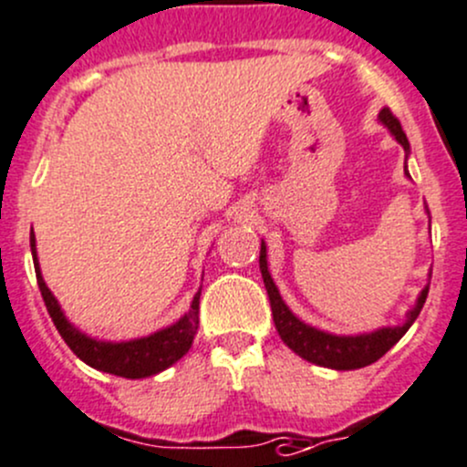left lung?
<instances>
[{
  "instance_id": "8db88e82",
  "label": "left lung",
  "mask_w": 467,
  "mask_h": 467,
  "mask_svg": "<svg viewBox=\"0 0 467 467\" xmlns=\"http://www.w3.org/2000/svg\"><path fill=\"white\" fill-rule=\"evenodd\" d=\"M379 121L390 130L395 140L402 144V149L409 153V140L404 135L402 126H400L398 117L389 110V108H381ZM404 173L409 176L407 164H404ZM430 212V210H427ZM260 271L264 277V286H266L268 300H271V312H273V323H275L277 334H280L282 341L291 348L298 357L312 361L317 366H325V368L334 370H357L364 368V366L375 364L379 357H384L400 338L407 334V329L411 327L413 321L420 314L422 305H425L427 294H430V285L420 291L413 309L407 312V321L402 325H395V327H379L375 332L368 334H357V337H338V334L323 332V329L312 327V325L303 323L282 300L280 291H277L275 282H273L271 273H268L266 264V246L262 242L260 251Z\"/></svg>"
}]
</instances>
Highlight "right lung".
Listing matches in <instances>:
<instances>
[{
  "mask_svg": "<svg viewBox=\"0 0 467 467\" xmlns=\"http://www.w3.org/2000/svg\"><path fill=\"white\" fill-rule=\"evenodd\" d=\"M31 253H33V264H36L37 286H40L42 300H45L51 321H54L56 329L60 332V337L65 338L69 350H72L78 359L86 361L88 366H92V368L117 375V378L142 379V378H150V375L162 373L164 368L176 364V361L192 348L194 334L196 329H199L201 291L194 296V300H192L190 312H187L182 318H178L173 325H169V327L160 329V332H153L149 334V337L133 338V341H121V343L97 341V338L83 334L81 329H77L67 321V318H65L58 300L54 298L49 286H47L45 280H42L40 264H37V257H36V237H33V230H31Z\"/></svg>",
  "mask_w": 467,
  "mask_h": 467,
  "instance_id": "1",
  "label": "right lung"
}]
</instances>
